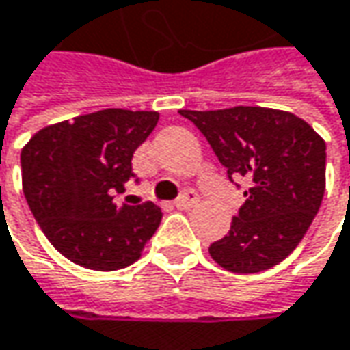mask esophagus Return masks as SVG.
<instances>
[{
    "instance_id": "34e87169",
    "label": "esophagus",
    "mask_w": 350,
    "mask_h": 350,
    "mask_svg": "<svg viewBox=\"0 0 350 350\" xmlns=\"http://www.w3.org/2000/svg\"><path fill=\"white\" fill-rule=\"evenodd\" d=\"M198 202H200V198H198V194H196L194 190H186L184 194L176 200L174 206L176 208H180V210H190V208H194Z\"/></svg>"
}]
</instances>
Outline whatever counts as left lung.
<instances>
[{
	"mask_svg": "<svg viewBox=\"0 0 350 350\" xmlns=\"http://www.w3.org/2000/svg\"><path fill=\"white\" fill-rule=\"evenodd\" d=\"M206 136L245 204L210 256L232 273H257L289 256L325 194V140L293 113L265 107L180 111ZM234 182V180H232Z\"/></svg>",
	"mask_w": 350,
	"mask_h": 350,
	"instance_id": "obj_1",
	"label": "left lung"
}]
</instances>
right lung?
Returning a JSON list of instances; mask_svg holds the SVG:
<instances>
[{"instance_id":"obj_1","label":"right lung","mask_w":350,"mask_h":350,"mask_svg":"<svg viewBox=\"0 0 350 350\" xmlns=\"http://www.w3.org/2000/svg\"><path fill=\"white\" fill-rule=\"evenodd\" d=\"M154 111L105 109L49 124L21 150L23 194L53 247L72 263L114 271L134 263L160 226L152 202L116 206Z\"/></svg>"}]
</instances>
